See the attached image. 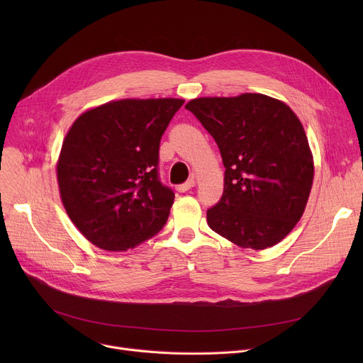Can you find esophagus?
Masks as SVG:
<instances>
[{"label": "esophagus", "mask_w": 363, "mask_h": 363, "mask_svg": "<svg viewBox=\"0 0 363 363\" xmlns=\"http://www.w3.org/2000/svg\"><path fill=\"white\" fill-rule=\"evenodd\" d=\"M194 185H196V181H194V179H188L186 182L178 185L177 189H178L179 193H185V191H188V189H191Z\"/></svg>", "instance_id": "34e87169"}]
</instances>
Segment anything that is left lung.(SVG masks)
<instances>
[{
  "mask_svg": "<svg viewBox=\"0 0 363 363\" xmlns=\"http://www.w3.org/2000/svg\"><path fill=\"white\" fill-rule=\"evenodd\" d=\"M216 141L225 166L220 200L207 208L215 233L242 249L279 242L306 207L313 160L294 111L263 94L196 99L186 106Z\"/></svg>",
  "mask_w": 363,
  "mask_h": 363,
  "instance_id": "1",
  "label": "left lung"
}]
</instances>
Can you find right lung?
I'll return each mask as SVG.
<instances>
[{
	"mask_svg": "<svg viewBox=\"0 0 363 363\" xmlns=\"http://www.w3.org/2000/svg\"><path fill=\"white\" fill-rule=\"evenodd\" d=\"M184 100H121L74 121L57 179L76 228L100 249L122 252L164 226L175 193L160 181L159 148Z\"/></svg>",
	"mask_w": 363,
	"mask_h": 363,
	"instance_id": "add662e5",
	"label": "right lung"
}]
</instances>
